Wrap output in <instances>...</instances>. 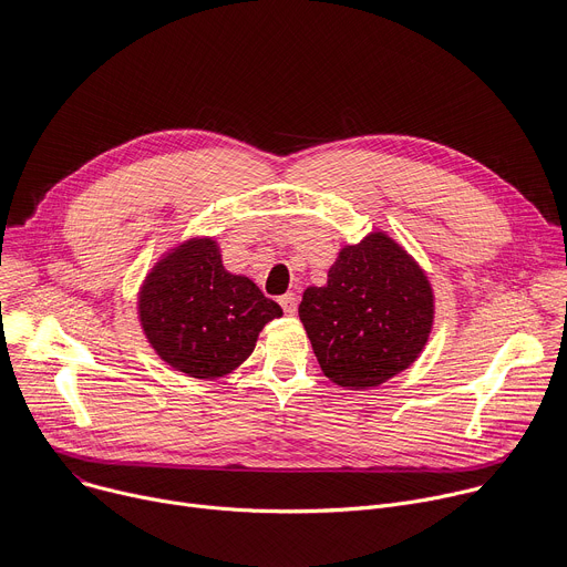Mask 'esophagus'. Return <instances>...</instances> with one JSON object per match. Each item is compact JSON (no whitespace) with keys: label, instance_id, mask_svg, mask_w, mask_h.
Here are the masks:
<instances>
[{"label":"esophagus","instance_id":"obj_1","mask_svg":"<svg viewBox=\"0 0 567 567\" xmlns=\"http://www.w3.org/2000/svg\"><path fill=\"white\" fill-rule=\"evenodd\" d=\"M278 302H280V307L285 310V315H289V317L296 315V293H285V296L278 298Z\"/></svg>","mask_w":567,"mask_h":567}]
</instances>
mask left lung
<instances>
[{"label":"left lung","instance_id":"obj_1","mask_svg":"<svg viewBox=\"0 0 567 567\" xmlns=\"http://www.w3.org/2000/svg\"><path fill=\"white\" fill-rule=\"evenodd\" d=\"M298 317L326 378L380 386L416 362L434 323L425 271L384 233L343 246L326 287H307Z\"/></svg>","mask_w":567,"mask_h":567}]
</instances>
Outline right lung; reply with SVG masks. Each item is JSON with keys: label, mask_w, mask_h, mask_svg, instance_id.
<instances>
[{"label": "right lung", "mask_w": 567, "mask_h": 567, "mask_svg": "<svg viewBox=\"0 0 567 567\" xmlns=\"http://www.w3.org/2000/svg\"><path fill=\"white\" fill-rule=\"evenodd\" d=\"M137 312L163 362L196 380L235 371L262 328L282 317L252 280L226 271L213 237H192L156 262L140 287Z\"/></svg>", "instance_id": "add662e5"}]
</instances>
